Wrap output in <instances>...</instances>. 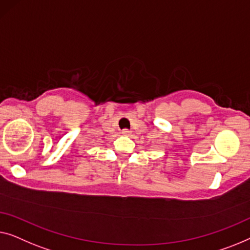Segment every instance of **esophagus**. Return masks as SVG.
<instances>
[{"label": "esophagus", "mask_w": 250, "mask_h": 250, "mask_svg": "<svg viewBox=\"0 0 250 250\" xmlns=\"http://www.w3.org/2000/svg\"><path fill=\"white\" fill-rule=\"evenodd\" d=\"M130 133H131V131H130V130H128V129H124V130H122V135L129 136Z\"/></svg>", "instance_id": "esophagus-1"}]
</instances>
